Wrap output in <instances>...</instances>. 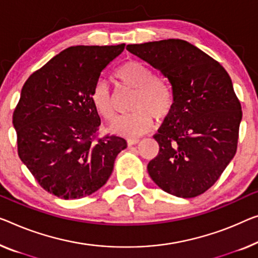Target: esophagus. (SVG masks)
Listing matches in <instances>:
<instances>
[{
	"label": "esophagus",
	"instance_id": "34e87169",
	"mask_svg": "<svg viewBox=\"0 0 258 258\" xmlns=\"http://www.w3.org/2000/svg\"><path fill=\"white\" fill-rule=\"evenodd\" d=\"M139 139H137V138H130V139H127V145L128 146H132V145H137L139 144Z\"/></svg>",
	"mask_w": 258,
	"mask_h": 258
}]
</instances>
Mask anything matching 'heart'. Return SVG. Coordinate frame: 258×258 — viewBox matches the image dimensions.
Here are the masks:
<instances>
[{
  "label": "heart",
  "mask_w": 258,
  "mask_h": 258,
  "mask_svg": "<svg viewBox=\"0 0 258 258\" xmlns=\"http://www.w3.org/2000/svg\"><path fill=\"white\" fill-rule=\"evenodd\" d=\"M120 88L134 90L131 113L116 118L110 126L111 132L124 137H138L147 132L157 119L166 118L174 106L175 96L167 80L155 78L154 72L139 61L131 60L114 72ZM90 101L98 116L111 120L116 114L114 97L109 84L98 80L90 91Z\"/></svg>",
  "instance_id": "1"
}]
</instances>
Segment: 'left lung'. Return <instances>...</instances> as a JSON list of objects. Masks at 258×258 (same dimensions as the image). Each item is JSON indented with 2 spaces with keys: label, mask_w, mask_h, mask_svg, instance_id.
<instances>
[{
  "label": "left lung",
  "mask_w": 258,
  "mask_h": 258,
  "mask_svg": "<svg viewBox=\"0 0 258 258\" xmlns=\"http://www.w3.org/2000/svg\"><path fill=\"white\" fill-rule=\"evenodd\" d=\"M168 78L175 102L154 136L160 151L148 163L154 183L168 194L194 198L217 182L235 155L242 119L228 73L185 40L127 45Z\"/></svg>",
  "instance_id": "1"
}]
</instances>
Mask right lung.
<instances>
[{
  "instance_id": "add662e5",
  "label": "right lung",
  "mask_w": 258,
  "mask_h": 258,
  "mask_svg": "<svg viewBox=\"0 0 258 258\" xmlns=\"http://www.w3.org/2000/svg\"><path fill=\"white\" fill-rule=\"evenodd\" d=\"M116 46H72L34 72L22 88L14 111L18 155L39 185L62 199L97 191L112 174L125 139H96L101 118L90 91L111 61Z\"/></svg>"
}]
</instances>
